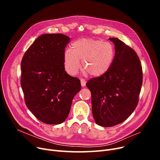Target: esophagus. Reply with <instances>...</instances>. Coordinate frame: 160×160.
Segmentation results:
<instances>
[{
	"instance_id": "1",
	"label": "esophagus",
	"mask_w": 160,
	"mask_h": 160,
	"mask_svg": "<svg viewBox=\"0 0 160 160\" xmlns=\"http://www.w3.org/2000/svg\"><path fill=\"white\" fill-rule=\"evenodd\" d=\"M80 82H81V85H82V87L86 86V81L85 79L80 78Z\"/></svg>"
}]
</instances>
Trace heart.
<instances>
[{
  "instance_id": "heart-1",
  "label": "heart",
  "mask_w": 160,
  "mask_h": 160,
  "mask_svg": "<svg viewBox=\"0 0 160 160\" xmlns=\"http://www.w3.org/2000/svg\"><path fill=\"white\" fill-rule=\"evenodd\" d=\"M71 50H65L63 62L65 71L71 75L77 74L80 68L93 77H100L110 69L115 58L112 44L101 40L82 38L74 41Z\"/></svg>"
}]
</instances>
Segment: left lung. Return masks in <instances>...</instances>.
I'll return each instance as SVG.
<instances>
[{
  "label": "left lung",
  "instance_id": "8db88e82",
  "mask_svg": "<svg viewBox=\"0 0 160 160\" xmlns=\"http://www.w3.org/2000/svg\"><path fill=\"white\" fill-rule=\"evenodd\" d=\"M109 39L115 49L111 67L86 83L94 119L104 127L122 122L135 110L142 83V66L135 50L118 38Z\"/></svg>",
  "mask_w": 160,
  "mask_h": 160
}]
</instances>
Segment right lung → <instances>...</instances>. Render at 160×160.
<instances>
[{"label":"right lung","mask_w":160,"mask_h":160,"mask_svg":"<svg viewBox=\"0 0 160 160\" xmlns=\"http://www.w3.org/2000/svg\"><path fill=\"white\" fill-rule=\"evenodd\" d=\"M70 38L45 33L37 38L21 61V85L24 102L40 121L62 123L72 99L81 89L80 80L65 71L63 54Z\"/></svg>","instance_id":"1"}]
</instances>
